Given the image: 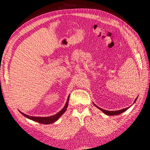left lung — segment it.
<instances>
[{
    "mask_svg": "<svg viewBox=\"0 0 150 150\" xmlns=\"http://www.w3.org/2000/svg\"><path fill=\"white\" fill-rule=\"evenodd\" d=\"M137 98H136V99L134 100V103H135V101H137ZM94 104V105L96 106V107H97L98 109H99V110H100L101 111H103L104 114H106V115H108V116H114V115H120V114H121V113H122V112H125V111H126L127 110H128V109H129V107H128V108H124V109H122V110H117V111H107V110H103V109H102V108H99L98 106H97L96 104H95L94 103H93Z\"/></svg>",
    "mask_w": 150,
    "mask_h": 150,
    "instance_id": "obj_1",
    "label": "left lung"
}]
</instances>
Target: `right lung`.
<instances>
[{
  "label": "right lung",
  "instance_id": "right-lung-1",
  "mask_svg": "<svg viewBox=\"0 0 150 150\" xmlns=\"http://www.w3.org/2000/svg\"><path fill=\"white\" fill-rule=\"evenodd\" d=\"M69 96H70V95H69V96H68V98H67V101L66 103V104H65V106H64V108H63L59 112H57V114L54 115H52V116H48V117L31 116H29L28 115H25V114H24V113L20 111H19V112L24 116L27 117V118H28V119L31 120H33V121H36V122H39V123L47 124H47H51V123H53V122H54L55 121H57L59 120V117L63 114H64V113L65 112V111H66V109H67V106H68V102H69Z\"/></svg>",
  "mask_w": 150,
  "mask_h": 150
}]
</instances>
